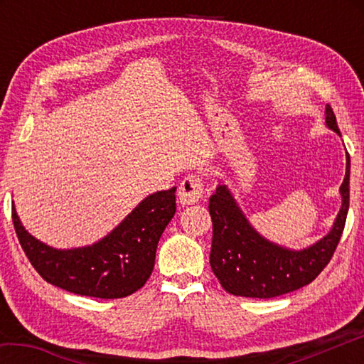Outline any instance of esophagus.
Returning <instances> with one entry per match:
<instances>
[{"label":"esophagus","mask_w":364,"mask_h":364,"mask_svg":"<svg viewBox=\"0 0 364 364\" xmlns=\"http://www.w3.org/2000/svg\"><path fill=\"white\" fill-rule=\"evenodd\" d=\"M204 197V181L197 175H188L178 188V202L181 205H189Z\"/></svg>","instance_id":"34e87169"}]
</instances>
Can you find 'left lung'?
Returning a JSON list of instances; mask_svg holds the SVG:
<instances>
[{
  "instance_id": "1",
  "label": "left lung",
  "mask_w": 364,
  "mask_h": 364,
  "mask_svg": "<svg viewBox=\"0 0 364 364\" xmlns=\"http://www.w3.org/2000/svg\"><path fill=\"white\" fill-rule=\"evenodd\" d=\"M326 125L338 132L332 107L326 106ZM342 207L331 231L316 244L291 250L264 239L249 223L226 184L208 200L213 223L210 267L221 287L232 295L271 299L297 291L316 278L334 255L341 241L350 202V156L341 186Z\"/></svg>"
}]
</instances>
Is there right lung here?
Returning <instances> with one entry per match:
<instances>
[{
    "instance_id": "right-lung-1",
    "label": "right lung",
    "mask_w": 364,
    "mask_h": 364,
    "mask_svg": "<svg viewBox=\"0 0 364 364\" xmlns=\"http://www.w3.org/2000/svg\"><path fill=\"white\" fill-rule=\"evenodd\" d=\"M176 188L157 191L134 207L106 237L86 247L54 249L22 226L14 205L12 223L32 267L49 284L96 299H122L146 284L159 239L176 212Z\"/></svg>"
}]
</instances>
